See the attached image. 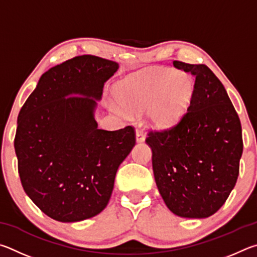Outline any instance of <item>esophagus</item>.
Here are the masks:
<instances>
[{"label": "esophagus", "instance_id": "1", "mask_svg": "<svg viewBox=\"0 0 257 257\" xmlns=\"http://www.w3.org/2000/svg\"><path fill=\"white\" fill-rule=\"evenodd\" d=\"M136 140L138 143H141L145 141V134L141 131V130H137L136 132Z\"/></svg>", "mask_w": 257, "mask_h": 257}]
</instances>
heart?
<instances>
[{"label":"heart","mask_w":257,"mask_h":257,"mask_svg":"<svg viewBox=\"0 0 257 257\" xmlns=\"http://www.w3.org/2000/svg\"><path fill=\"white\" fill-rule=\"evenodd\" d=\"M195 82L186 73L163 67L138 71L115 85L117 102L128 111L147 106V121L152 127L168 128L185 116L194 96ZM116 112L120 109L114 107Z\"/></svg>","instance_id":"b5f03b06"}]
</instances>
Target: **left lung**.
<instances>
[{
	"label": "left lung",
	"mask_w": 257,
	"mask_h": 257,
	"mask_svg": "<svg viewBox=\"0 0 257 257\" xmlns=\"http://www.w3.org/2000/svg\"><path fill=\"white\" fill-rule=\"evenodd\" d=\"M195 75L191 106L181 121L150 132L152 169L161 197L174 214H214L236 185L242 154L241 125L223 84L204 64L174 61Z\"/></svg>",
	"instance_id": "left-lung-1"
}]
</instances>
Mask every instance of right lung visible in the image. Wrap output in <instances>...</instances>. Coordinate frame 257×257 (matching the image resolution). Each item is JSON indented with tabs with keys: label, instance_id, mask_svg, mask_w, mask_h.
I'll list each match as a JSON object with an SVG mask.
<instances>
[{
	"label": "right lung",
	"instance_id": "obj_1",
	"mask_svg": "<svg viewBox=\"0 0 257 257\" xmlns=\"http://www.w3.org/2000/svg\"><path fill=\"white\" fill-rule=\"evenodd\" d=\"M118 63L82 55L40 76L18 116L15 150L29 199L61 222L92 218L106 208L119 165L136 146L132 126L98 127L102 88Z\"/></svg>",
	"mask_w": 257,
	"mask_h": 257
}]
</instances>
